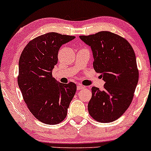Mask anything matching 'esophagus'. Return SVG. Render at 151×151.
I'll list each match as a JSON object with an SVG mask.
<instances>
[{
    "label": "esophagus",
    "instance_id": "obj_1",
    "mask_svg": "<svg viewBox=\"0 0 151 151\" xmlns=\"http://www.w3.org/2000/svg\"><path fill=\"white\" fill-rule=\"evenodd\" d=\"M77 89L78 90H79V89H84V86H83V85H81V84H77Z\"/></svg>",
    "mask_w": 151,
    "mask_h": 151
}]
</instances>
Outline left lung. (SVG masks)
<instances>
[{
	"label": "left lung",
	"instance_id": "left-lung-1",
	"mask_svg": "<svg viewBox=\"0 0 151 151\" xmlns=\"http://www.w3.org/2000/svg\"><path fill=\"white\" fill-rule=\"evenodd\" d=\"M91 47L93 69L105 81L104 89L91 88L88 104L89 115L101 123L121 117L132 101L138 81L136 55L125 38L109 31L79 36Z\"/></svg>",
	"mask_w": 151,
	"mask_h": 151
}]
</instances>
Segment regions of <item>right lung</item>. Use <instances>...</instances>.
Masks as SVG:
<instances>
[{
    "label": "right lung",
    "instance_id": "right-lung-1",
    "mask_svg": "<svg viewBox=\"0 0 151 151\" xmlns=\"http://www.w3.org/2000/svg\"><path fill=\"white\" fill-rule=\"evenodd\" d=\"M74 36L48 32L34 38L19 60L18 84L27 108L37 120L49 125L60 124L75 94L73 82L58 83L52 77L58 51Z\"/></svg>",
    "mask_w": 151,
    "mask_h": 151
}]
</instances>
